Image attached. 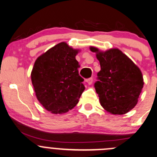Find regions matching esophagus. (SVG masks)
<instances>
[{
    "label": "esophagus",
    "instance_id": "34e87169",
    "mask_svg": "<svg viewBox=\"0 0 157 157\" xmlns=\"http://www.w3.org/2000/svg\"><path fill=\"white\" fill-rule=\"evenodd\" d=\"M86 82H87L88 85H91V84L93 83V78H87V80H86Z\"/></svg>",
    "mask_w": 157,
    "mask_h": 157
}]
</instances>
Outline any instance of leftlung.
<instances>
[{
    "label": "left lung",
    "instance_id": "obj_1",
    "mask_svg": "<svg viewBox=\"0 0 157 157\" xmlns=\"http://www.w3.org/2000/svg\"><path fill=\"white\" fill-rule=\"evenodd\" d=\"M97 53L101 70L94 83L101 105L113 114H126L136 106L143 87L141 70L126 55L117 48Z\"/></svg>",
    "mask_w": 157,
    "mask_h": 157
}]
</instances>
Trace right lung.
<instances>
[{
    "mask_svg": "<svg viewBox=\"0 0 157 157\" xmlns=\"http://www.w3.org/2000/svg\"><path fill=\"white\" fill-rule=\"evenodd\" d=\"M78 50L66 43L55 45L36 59L31 81L36 98L53 114L73 109L85 90L84 79L78 74Z\"/></svg>",
    "mask_w": 157,
    "mask_h": 157,
    "instance_id": "right-lung-1",
    "label": "right lung"
}]
</instances>
